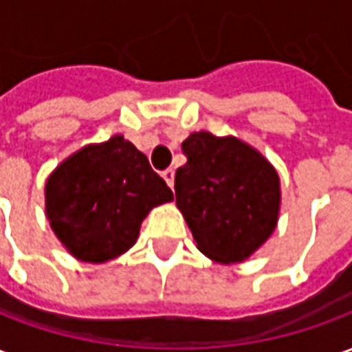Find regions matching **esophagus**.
I'll return each mask as SVG.
<instances>
[{
    "label": "esophagus",
    "instance_id": "obj_1",
    "mask_svg": "<svg viewBox=\"0 0 352 352\" xmlns=\"http://www.w3.org/2000/svg\"><path fill=\"white\" fill-rule=\"evenodd\" d=\"M162 177H164V181L168 183L169 188H173V183H175V171H173V169H166V171H162Z\"/></svg>",
    "mask_w": 352,
    "mask_h": 352
}]
</instances>
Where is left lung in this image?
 I'll use <instances>...</instances> for the list:
<instances>
[{
    "label": "left lung",
    "instance_id": "1",
    "mask_svg": "<svg viewBox=\"0 0 352 352\" xmlns=\"http://www.w3.org/2000/svg\"><path fill=\"white\" fill-rule=\"evenodd\" d=\"M175 173L177 207L196 247L219 264H237L265 243L279 221V175L237 138L194 131Z\"/></svg>",
    "mask_w": 352,
    "mask_h": 352
}]
</instances>
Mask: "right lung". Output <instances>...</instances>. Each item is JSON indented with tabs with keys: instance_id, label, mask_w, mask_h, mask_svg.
Returning a JSON list of instances; mask_svg holds the SVG:
<instances>
[{
	"instance_id": "right-lung-1",
	"label": "right lung",
	"mask_w": 352,
	"mask_h": 352,
	"mask_svg": "<svg viewBox=\"0 0 352 352\" xmlns=\"http://www.w3.org/2000/svg\"><path fill=\"white\" fill-rule=\"evenodd\" d=\"M171 199L166 181L122 135L82 146L45 186L50 228L75 258L90 264L124 254L148 211Z\"/></svg>"
}]
</instances>
